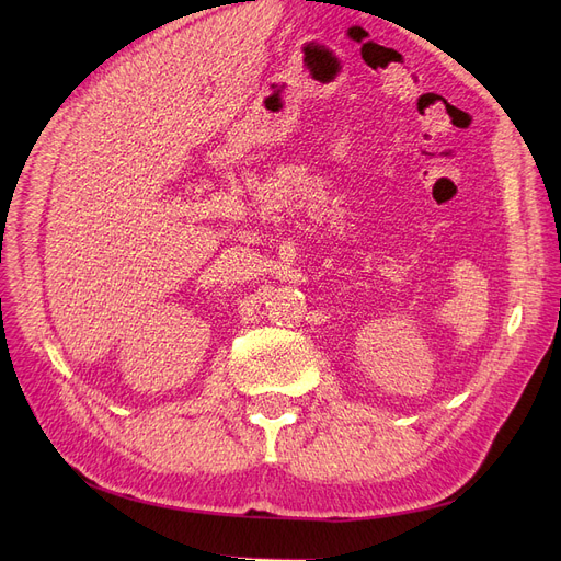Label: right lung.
<instances>
[{
	"instance_id": "add662e5",
	"label": "right lung",
	"mask_w": 561,
	"mask_h": 561,
	"mask_svg": "<svg viewBox=\"0 0 561 561\" xmlns=\"http://www.w3.org/2000/svg\"><path fill=\"white\" fill-rule=\"evenodd\" d=\"M254 2H256V0H254Z\"/></svg>"
}]
</instances>
